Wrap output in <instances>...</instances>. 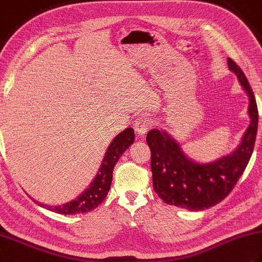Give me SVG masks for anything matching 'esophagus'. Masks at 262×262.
Returning a JSON list of instances; mask_svg holds the SVG:
<instances>
[{"label":"esophagus","instance_id":"esophagus-1","mask_svg":"<svg viewBox=\"0 0 262 262\" xmlns=\"http://www.w3.org/2000/svg\"><path fill=\"white\" fill-rule=\"evenodd\" d=\"M151 127H152V120L151 118H148V117L142 116L138 119H136L134 122V129L136 132V134L140 137H143L145 135Z\"/></svg>","mask_w":262,"mask_h":262}]
</instances>
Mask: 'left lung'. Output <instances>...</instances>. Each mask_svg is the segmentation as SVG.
<instances>
[{
  "mask_svg": "<svg viewBox=\"0 0 262 262\" xmlns=\"http://www.w3.org/2000/svg\"><path fill=\"white\" fill-rule=\"evenodd\" d=\"M227 65L247 93L250 118L240 145L231 154L213 162L199 163L189 159L180 144L166 130L151 129L147 133L153 188L165 204L189 210L213 207L232 191L251 158L258 130L257 102L238 65L231 58H227Z\"/></svg>",
  "mask_w": 262,
  "mask_h": 262,
  "instance_id": "1",
  "label": "left lung"
}]
</instances>
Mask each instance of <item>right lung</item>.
Instances as JSON below:
<instances>
[{"instance_id": "add662e5", "label": "right lung", "mask_w": 262, "mask_h": 262, "mask_svg": "<svg viewBox=\"0 0 262 262\" xmlns=\"http://www.w3.org/2000/svg\"><path fill=\"white\" fill-rule=\"evenodd\" d=\"M134 140L135 134L133 128H126L125 130L119 133L114 138L107 148V152L104 154L102 163L100 165L96 178L90 183V186L74 200L58 206L41 204L36 202V200H33V202H36L43 208L63 215L83 214L97 208L107 197L111 181H113V171L116 163L118 162V160L126 149L134 143Z\"/></svg>"}]
</instances>
